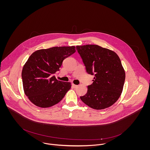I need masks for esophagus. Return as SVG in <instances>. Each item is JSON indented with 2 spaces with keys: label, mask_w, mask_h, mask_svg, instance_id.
I'll return each instance as SVG.
<instances>
[{
  "label": "esophagus",
  "mask_w": 150,
  "mask_h": 150,
  "mask_svg": "<svg viewBox=\"0 0 150 150\" xmlns=\"http://www.w3.org/2000/svg\"><path fill=\"white\" fill-rule=\"evenodd\" d=\"M77 86H78L75 85V84H72V87H73V88H77Z\"/></svg>",
  "instance_id": "34e87169"
}]
</instances>
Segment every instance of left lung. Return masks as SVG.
<instances>
[{"label":"left lung","instance_id":"8db88e82","mask_svg":"<svg viewBox=\"0 0 150 150\" xmlns=\"http://www.w3.org/2000/svg\"><path fill=\"white\" fill-rule=\"evenodd\" d=\"M86 72L94 74L92 84L81 100L89 107L102 110L114 105L120 97L125 72L118 55L98 45H77Z\"/></svg>","mask_w":150,"mask_h":150}]
</instances>
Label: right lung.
I'll use <instances>...</instances> for the list:
<instances>
[{"label": "right lung", "instance_id": "obj_1", "mask_svg": "<svg viewBox=\"0 0 150 150\" xmlns=\"http://www.w3.org/2000/svg\"><path fill=\"white\" fill-rule=\"evenodd\" d=\"M76 52L75 46L54 47L35 51L22 71L25 94L38 107L47 108L59 103L71 88V83L57 80L54 74L63 61Z\"/></svg>", "mask_w": 150, "mask_h": 150}]
</instances>
